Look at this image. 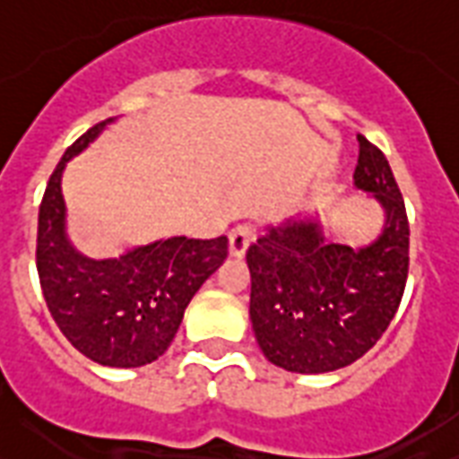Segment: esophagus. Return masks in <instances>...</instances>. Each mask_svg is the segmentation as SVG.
I'll list each match as a JSON object with an SVG mask.
<instances>
[{
  "instance_id": "esophagus-1",
  "label": "esophagus",
  "mask_w": 459,
  "mask_h": 459,
  "mask_svg": "<svg viewBox=\"0 0 459 459\" xmlns=\"http://www.w3.org/2000/svg\"><path fill=\"white\" fill-rule=\"evenodd\" d=\"M253 240H255V230H253V226H246V223H240V226H236V229L230 230L229 253L233 257H243Z\"/></svg>"
}]
</instances>
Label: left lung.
I'll return each mask as SVG.
<instances>
[{
    "mask_svg": "<svg viewBox=\"0 0 459 459\" xmlns=\"http://www.w3.org/2000/svg\"><path fill=\"white\" fill-rule=\"evenodd\" d=\"M352 182L379 204L375 240L345 246L318 213L267 226L247 247L250 321L263 355L297 375L348 368L375 345L399 308L409 274V219L385 152L358 135Z\"/></svg>",
    "mask_w": 459,
    "mask_h": 459,
    "instance_id": "left-lung-1",
    "label": "left lung"
}]
</instances>
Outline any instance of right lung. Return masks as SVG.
Wrapping results in <instances>:
<instances>
[{
    "instance_id": "1",
    "label": "right lung",
    "mask_w": 459,
    "mask_h": 459,
    "mask_svg": "<svg viewBox=\"0 0 459 459\" xmlns=\"http://www.w3.org/2000/svg\"><path fill=\"white\" fill-rule=\"evenodd\" d=\"M114 121L91 126L53 169L39 212L36 264L53 321L84 358L104 368H143L168 351L186 304L229 255V240L172 236L101 260L73 246L63 172Z\"/></svg>"
}]
</instances>
